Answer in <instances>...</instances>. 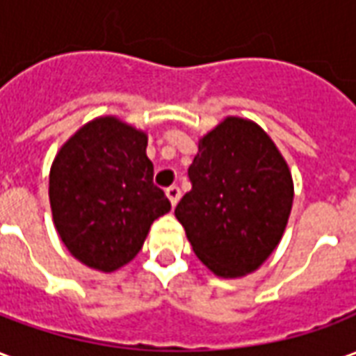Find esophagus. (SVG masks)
I'll return each mask as SVG.
<instances>
[{
	"instance_id": "esophagus-1",
	"label": "esophagus",
	"mask_w": 356,
	"mask_h": 356,
	"mask_svg": "<svg viewBox=\"0 0 356 356\" xmlns=\"http://www.w3.org/2000/svg\"><path fill=\"white\" fill-rule=\"evenodd\" d=\"M165 194H168V198H170L171 206H177L179 198H181V188L177 185H171L165 188Z\"/></svg>"
}]
</instances>
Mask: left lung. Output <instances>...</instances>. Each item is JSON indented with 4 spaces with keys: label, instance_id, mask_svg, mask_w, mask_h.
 Returning <instances> with one entry per match:
<instances>
[{
    "label": "left lung",
    "instance_id": "8db88e82",
    "mask_svg": "<svg viewBox=\"0 0 356 356\" xmlns=\"http://www.w3.org/2000/svg\"><path fill=\"white\" fill-rule=\"evenodd\" d=\"M191 193L175 208L194 254L219 276H242L278 246L290 217L288 165L259 125L227 118L198 145Z\"/></svg>",
    "mask_w": 356,
    "mask_h": 356
}]
</instances>
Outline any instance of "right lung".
Masks as SVG:
<instances>
[{
  "mask_svg": "<svg viewBox=\"0 0 356 356\" xmlns=\"http://www.w3.org/2000/svg\"><path fill=\"white\" fill-rule=\"evenodd\" d=\"M152 179L145 133L116 118L83 125L49 175L53 221L68 252L104 273L131 261L154 219L171 209Z\"/></svg>",
  "mask_w": 356,
  "mask_h": 356,
  "instance_id": "1",
  "label": "right lung"
}]
</instances>
